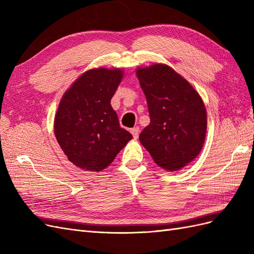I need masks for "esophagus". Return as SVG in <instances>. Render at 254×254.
<instances>
[{
    "label": "esophagus",
    "instance_id": "1",
    "mask_svg": "<svg viewBox=\"0 0 254 254\" xmlns=\"http://www.w3.org/2000/svg\"><path fill=\"white\" fill-rule=\"evenodd\" d=\"M130 132L132 133L134 139H137V136H139V132H140V128L139 127H134L130 129Z\"/></svg>",
    "mask_w": 254,
    "mask_h": 254
}]
</instances>
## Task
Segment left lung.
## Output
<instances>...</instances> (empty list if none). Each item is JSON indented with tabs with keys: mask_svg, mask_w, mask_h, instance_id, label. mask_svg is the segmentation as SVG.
<instances>
[{
	"mask_svg": "<svg viewBox=\"0 0 254 254\" xmlns=\"http://www.w3.org/2000/svg\"><path fill=\"white\" fill-rule=\"evenodd\" d=\"M150 123L140 142L167 172L181 170L200 153L206 134V110L195 88L163 64L137 67Z\"/></svg>",
	"mask_w": 254,
	"mask_h": 254,
	"instance_id": "8db88e82",
	"label": "left lung"
}]
</instances>
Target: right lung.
<instances>
[{"label": "right lung", "instance_id": "add662e5", "mask_svg": "<svg viewBox=\"0 0 254 254\" xmlns=\"http://www.w3.org/2000/svg\"><path fill=\"white\" fill-rule=\"evenodd\" d=\"M123 76L124 71L118 67L91 68L60 99L54 133L68 161L81 170H105L132 139L121 128L110 104Z\"/></svg>", "mask_w": 254, "mask_h": 254}]
</instances>
